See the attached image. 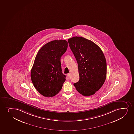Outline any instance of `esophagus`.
<instances>
[{
  "label": "esophagus",
  "mask_w": 134,
  "mask_h": 134,
  "mask_svg": "<svg viewBox=\"0 0 134 134\" xmlns=\"http://www.w3.org/2000/svg\"><path fill=\"white\" fill-rule=\"evenodd\" d=\"M67 77H68V79H70V74H67Z\"/></svg>",
  "instance_id": "34e87169"
}]
</instances>
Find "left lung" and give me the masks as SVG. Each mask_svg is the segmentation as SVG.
<instances>
[{"mask_svg": "<svg viewBox=\"0 0 134 134\" xmlns=\"http://www.w3.org/2000/svg\"><path fill=\"white\" fill-rule=\"evenodd\" d=\"M68 41L79 68V80L74 85L84 96L93 95L102 86L106 77L104 53L96 44L82 37H74Z\"/></svg>", "mask_w": 134, "mask_h": 134, "instance_id": "left-lung-1", "label": "left lung"}]
</instances>
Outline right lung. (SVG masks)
Segmentation results:
<instances>
[{"label": "right lung", "instance_id": "add662e5", "mask_svg": "<svg viewBox=\"0 0 134 134\" xmlns=\"http://www.w3.org/2000/svg\"><path fill=\"white\" fill-rule=\"evenodd\" d=\"M67 47V41L56 40L45 44L38 51L30 76L35 88L43 96H55L62 89L66 76L62 72L60 58Z\"/></svg>", "mask_w": 134, "mask_h": 134}]
</instances>
